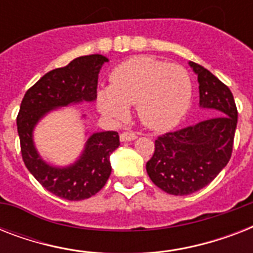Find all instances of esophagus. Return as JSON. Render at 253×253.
<instances>
[{"label":"esophagus","mask_w":253,"mask_h":253,"mask_svg":"<svg viewBox=\"0 0 253 253\" xmlns=\"http://www.w3.org/2000/svg\"><path fill=\"white\" fill-rule=\"evenodd\" d=\"M121 142H130V140H135L136 139V134L134 132H128V131H125L121 134Z\"/></svg>","instance_id":"obj_1"}]
</instances>
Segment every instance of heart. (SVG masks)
Here are the masks:
<instances>
[{
    "instance_id": "obj_1",
    "label": "heart",
    "mask_w": 253,
    "mask_h": 253,
    "mask_svg": "<svg viewBox=\"0 0 253 253\" xmlns=\"http://www.w3.org/2000/svg\"><path fill=\"white\" fill-rule=\"evenodd\" d=\"M192 101V81L186 69L150 56L132 57L110 75V86L98 93L103 114L123 121L136 106L140 122L151 130L176 126Z\"/></svg>"
}]
</instances>
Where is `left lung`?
Instances as JSON below:
<instances>
[{
	"mask_svg": "<svg viewBox=\"0 0 253 253\" xmlns=\"http://www.w3.org/2000/svg\"><path fill=\"white\" fill-rule=\"evenodd\" d=\"M189 65L198 76L200 106L215 117L155 140L147 173L158 188L173 196H188L205 188L227 166L238 123L231 90L202 65L193 61Z\"/></svg>",
	"mask_w": 253,
	"mask_h": 253,
	"instance_id": "8db88e82",
	"label": "left lung"
}]
</instances>
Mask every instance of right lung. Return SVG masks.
<instances>
[{"label": "right lung", "instance_id": "1", "mask_svg": "<svg viewBox=\"0 0 253 253\" xmlns=\"http://www.w3.org/2000/svg\"><path fill=\"white\" fill-rule=\"evenodd\" d=\"M106 61L107 57L102 55H87L49 71L26 91L19 107L17 127L26 168L43 188L64 200H86L105 186L111 173L110 155L119 146L118 132H94L85 143L79 160L59 168L39 156L34 146V127L53 109L94 101L99 69Z\"/></svg>", "mask_w": 253, "mask_h": 253}]
</instances>
